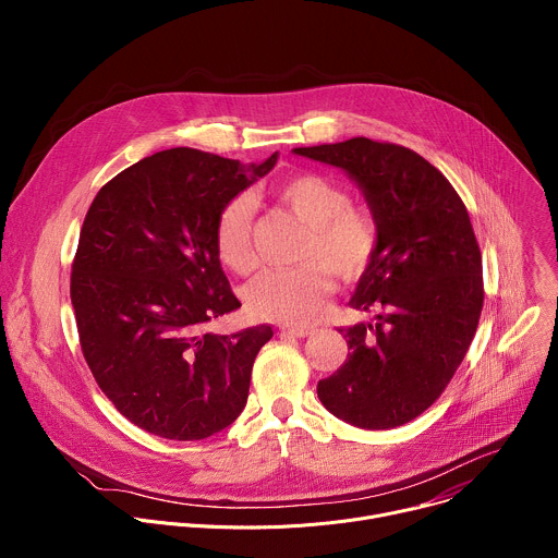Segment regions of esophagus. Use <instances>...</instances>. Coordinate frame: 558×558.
Returning a JSON list of instances; mask_svg holds the SVG:
<instances>
[{"instance_id": "obj_1", "label": "esophagus", "mask_w": 558, "mask_h": 558, "mask_svg": "<svg viewBox=\"0 0 558 558\" xmlns=\"http://www.w3.org/2000/svg\"><path fill=\"white\" fill-rule=\"evenodd\" d=\"M280 331L287 336H293V338H308L315 333L313 327H282Z\"/></svg>"}]
</instances>
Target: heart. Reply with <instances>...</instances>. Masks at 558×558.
I'll return each instance as SVG.
<instances>
[{
	"instance_id": "obj_1",
	"label": "heart",
	"mask_w": 558,
	"mask_h": 558,
	"mask_svg": "<svg viewBox=\"0 0 558 558\" xmlns=\"http://www.w3.org/2000/svg\"><path fill=\"white\" fill-rule=\"evenodd\" d=\"M276 198L311 227L304 260L295 269H271L254 278L245 289L250 311L260 320L304 325L323 311L333 282L329 269L353 280L371 265L379 231L375 218L351 207L349 192L323 174H295L276 187ZM254 203L235 196L220 209L214 227V245L220 263L247 274L254 267L252 252Z\"/></svg>"
}]
</instances>
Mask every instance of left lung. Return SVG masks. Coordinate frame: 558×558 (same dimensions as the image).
<instances>
[{
    "label": "left lung",
    "mask_w": 558,
    "mask_h": 558,
    "mask_svg": "<svg viewBox=\"0 0 558 558\" xmlns=\"http://www.w3.org/2000/svg\"><path fill=\"white\" fill-rule=\"evenodd\" d=\"M293 154L340 168L377 222V252L351 306L375 325L340 329L347 362L317 381L338 420L386 430L420 417L444 392L480 325L482 252L448 179L417 151L364 136Z\"/></svg>",
    "instance_id": "obj_1"
}]
</instances>
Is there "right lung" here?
Listing matches in <instances>:
<instances>
[{"label":"right lung","mask_w":558,"mask_h":558,"mask_svg":"<svg viewBox=\"0 0 558 558\" xmlns=\"http://www.w3.org/2000/svg\"><path fill=\"white\" fill-rule=\"evenodd\" d=\"M192 147L156 151L95 196L72 263L70 300L84 357L114 409L179 441L211 437L243 413L271 327L214 336L241 306L214 245L225 203L274 170Z\"/></svg>","instance_id":"1"}]
</instances>
